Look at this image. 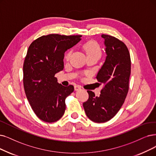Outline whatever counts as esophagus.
I'll list each match as a JSON object with an SVG mask.
<instances>
[{
    "mask_svg": "<svg viewBox=\"0 0 156 156\" xmlns=\"http://www.w3.org/2000/svg\"><path fill=\"white\" fill-rule=\"evenodd\" d=\"M74 89L76 91H78V90L81 89V88H80V86L79 85H76L74 86Z\"/></svg>",
    "mask_w": 156,
    "mask_h": 156,
    "instance_id": "obj_1",
    "label": "esophagus"
}]
</instances>
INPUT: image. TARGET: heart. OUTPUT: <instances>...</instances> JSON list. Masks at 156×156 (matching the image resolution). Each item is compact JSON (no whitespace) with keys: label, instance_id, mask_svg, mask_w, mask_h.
Returning <instances> with one entry per match:
<instances>
[{"label":"heart","instance_id":"obj_1","mask_svg":"<svg viewBox=\"0 0 156 156\" xmlns=\"http://www.w3.org/2000/svg\"><path fill=\"white\" fill-rule=\"evenodd\" d=\"M83 48L85 51L88 58L91 57H97L98 58H101L102 55V50L98 43L95 41H89L84 43ZM72 51L68 50L65 55V59L68 60L70 58Z\"/></svg>","mask_w":156,"mask_h":156}]
</instances>
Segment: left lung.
<instances>
[{
	"label": "left lung",
	"mask_w": 156,
	"mask_h": 156,
	"mask_svg": "<svg viewBox=\"0 0 156 156\" xmlns=\"http://www.w3.org/2000/svg\"><path fill=\"white\" fill-rule=\"evenodd\" d=\"M106 47V59L96 77L104 84L99 97L88 90L89 98L83 103L85 113L93 122L110 120L118 113L126 98L131 70L129 50L123 41L114 36L102 34Z\"/></svg>",
	"instance_id": "obj_1"
}]
</instances>
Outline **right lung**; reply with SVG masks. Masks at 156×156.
Listing matches in <instances>:
<instances>
[{
    "mask_svg": "<svg viewBox=\"0 0 156 156\" xmlns=\"http://www.w3.org/2000/svg\"><path fill=\"white\" fill-rule=\"evenodd\" d=\"M81 36L51 34L37 38L29 47L23 66L24 90L34 113L45 122H56L65 113V99L74 88L59 84L55 74L63 69L65 51Z\"/></svg>",
    "mask_w": 156,
    "mask_h": 156,
    "instance_id": "right-lung-1",
    "label": "right lung"
}]
</instances>
